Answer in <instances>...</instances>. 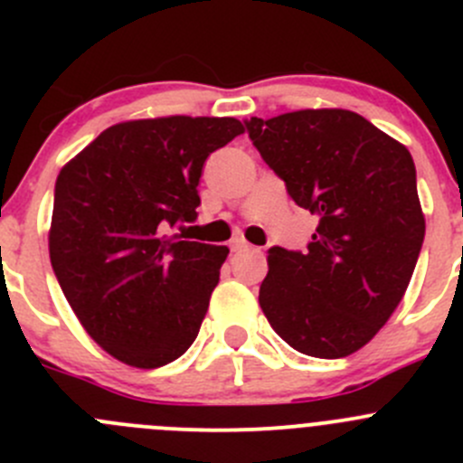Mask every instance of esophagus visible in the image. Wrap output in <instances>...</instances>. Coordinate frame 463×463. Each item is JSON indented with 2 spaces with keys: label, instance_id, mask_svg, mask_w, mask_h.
Here are the masks:
<instances>
[{
  "label": "esophagus",
  "instance_id": "obj_1",
  "mask_svg": "<svg viewBox=\"0 0 463 463\" xmlns=\"http://www.w3.org/2000/svg\"><path fill=\"white\" fill-rule=\"evenodd\" d=\"M249 241H246V240H241V237H237V240H232L231 241V250H232V253H237V250H246V249H249Z\"/></svg>",
  "mask_w": 463,
  "mask_h": 463
}]
</instances>
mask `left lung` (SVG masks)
Listing matches in <instances>:
<instances>
[{
  "label": "left lung",
  "mask_w": 463,
  "mask_h": 463,
  "mask_svg": "<svg viewBox=\"0 0 463 463\" xmlns=\"http://www.w3.org/2000/svg\"><path fill=\"white\" fill-rule=\"evenodd\" d=\"M244 125L288 197L320 217L307 250L269 249L261 311L300 354L349 356L394 314L421 253L426 219L412 156L347 109Z\"/></svg>",
  "instance_id": "obj_1"
}]
</instances>
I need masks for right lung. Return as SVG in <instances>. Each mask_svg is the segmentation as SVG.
<instances>
[{
	"label": "right lung",
	"mask_w": 463,
	"mask_h": 463,
	"mask_svg": "<svg viewBox=\"0 0 463 463\" xmlns=\"http://www.w3.org/2000/svg\"><path fill=\"white\" fill-rule=\"evenodd\" d=\"M241 132L235 118L129 120L60 170L51 266L87 334L118 361L154 370L197 338L228 249L172 231L197 219L205 158Z\"/></svg>",
	"instance_id": "add662e5"
}]
</instances>
